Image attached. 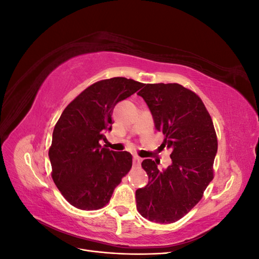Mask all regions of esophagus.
<instances>
[{"mask_svg":"<svg viewBox=\"0 0 259 259\" xmlns=\"http://www.w3.org/2000/svg\"><path fill=\"white\" fill-rule=\"evenodd\" d=\"M142 158H139V156L135 155L134 158H133V164H134V166H139L140 163H142Z\"/></svg>","mask_w":259,"mask_h":259,"instance_id":"1","label":"esophagus"}]
</instances>
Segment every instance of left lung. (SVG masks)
I'll return each instance as SVG.
<instances>
[{
	"instance_id": "obj_1",
	"label": "left lung",
	"mask_w": 259,
	"mask_h": 259,
	"mask_svg": "<svg viewBox=\"0 0 259 259\" xmlns=\"http://www.w3.org/2000/svg\"><path fill=\"white\" fill-rule=\"evenodd\" d=\"M138 92L152 113L155 128L171 149V164L160 170L146 159L142 167L149 183L136 191L137 210L158 224L179 221L198 204L214 178L217 135L202 99L177 83L144 84Z\"/></svg>"
}]
</instances>
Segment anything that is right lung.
<instances>
[{
    "mask_svg": "<svg viewBox=\"0 0 259 259\" xmlns=\"http://www.w3.org/2000/svg\"><path fill=\"white\" fill-rule=\"evenodd\" d=\"M144 83L112 77L90 85L62 111L54 127L49 156L52 178L70 204L83 210L106 206L114 188L132 167V154L101 148L105 131L111 130L119 101Z\"/></svg>",
    "mask_w": 259,
    "mask_h": 259,
    "instance_id": "obj_1",
    "label": "right lung"
}]
</instances>
